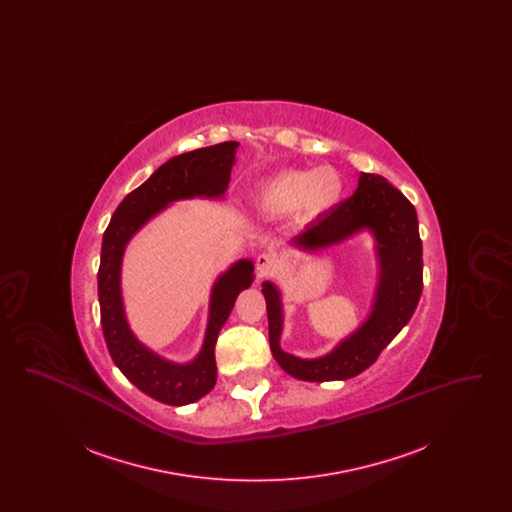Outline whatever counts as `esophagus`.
I'll return each mask as SVG.
<instances>
[{"instance_id": "34e87169", "label": "esophagus", "mask_w": 512, "mask_h": 512, "mask_svg": "<svg viewBox=\"0 0 512 512\" xmlns=\"http://www.w3.org/2000/svg\"><path fill=\"white\" fill-rule=\"evenodd\" d=\"M255 267H257V276H267L268 272L276 267V255L270 251L259 253L255 259Z\"/></svg>"}]
</instances>
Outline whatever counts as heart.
Here are the masks:
<instances>
[{"label":"heart","instance_id":"obj_1","mask_svg":"<svg viewBox=\"0 0 512 512\" xmlns=\"http://www.w3.org/2000/svg\"><path fill=\"white\" fill-rule=\"evenodd\" d=\"M345 195L340 172L332 167L288 169L267 178L251 195V205L267 217L297 215L315 222L330 215Z\"/></svg>","mask_w":512,"mask_h":512}]
</instances>
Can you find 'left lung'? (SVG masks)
Listing matches in <instances>:
<instances>
[{
  "mask_svg": "<svg viewBox=\"0 0 512 512\" xmlns=\"http://www.w3.org/2000/svg\"><path fill=\"white\" fill-rule=\"evenodd\" d=\"M370 234L376 257V286L361 324L328 353L303 359L282 349L284 301L280 288L265 280L268 340L276 363L297 380H347L372 365L413 317L422 293V242L411 201L378 174L361 172L357 190L326 217L307 224L290 240L303 253L345 244Z\"/></svg>",
  "mask_w": 512,
  "mask_h": 512,
  "instance_id": "obj_1",
  "label": "left lung"
}]
</instances>
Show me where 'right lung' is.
I'll list each match as a JSON object with an SVG mask.
<instances>
[{
	"label": "right lung",
	"mask_w": 512,
	"mask_h": 512,
	"mask_svg": "<svg viewBox=\"0 0 512 512\" xmlns=\"http://www.w3.org/2000/svg\"><path fill=\"white\" fill-rule=\"evenodd\" d=\"M238 147V142H222L172 157L140 188L122 199L103 234L98 295L107 349L113 363L138 390L172 407L195 403L215 388V345L220 328L230 317L236 297L253 284L255 267L251 259H240L220 272L211 288L201 349L192 361L176 363L147 347L130 328L122 299L124 251L147 222L167 211L172 203L184 199H222L228 190Z\"/></svg>",
	"instance_id": "1"
}]
</instances>
